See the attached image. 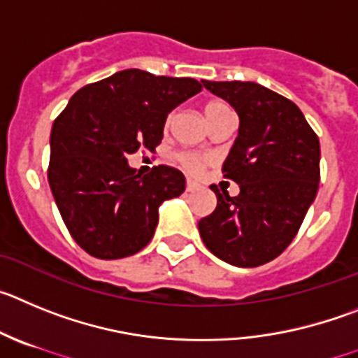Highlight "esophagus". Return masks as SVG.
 I'll list each match as a JSON object with an SVG mask.
<instances>
[{"label": "esophagus", "mask_w": 358, "mask_h": 358, "mask_svg": "<svg viewBox=\"0 0 358 358\" xmlns=\"http://www.w3.org/2000/svg\"><path fill=\"white\" fill-rule=\"evenodd\" d=\"M185 189H187V192H192V191H196V189H198V183H196V182H192V180H187V185H185Z\"/></svg>", "instance_id": "esophagus-1"}]
</instances>
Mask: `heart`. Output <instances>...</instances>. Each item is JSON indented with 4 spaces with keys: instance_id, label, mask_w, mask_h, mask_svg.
I'll use <instances>...</instances> for the list:
<instances>
[{
    "instance_id": "b5f03b06",
    "label": "heart",
    "mask_w": 358,
    "mask_h": 358,
    "mask_svg": "<svg viewBox=\"0 0 358 358\" xmlns=\"http://www.w3.org/2000/svg\"><path fill=\"white\" fill-rule=\"evenodd\" d=\"M203 112H205V117H207L210 127L214 123H217L219 119H223L231 114L230 107H228L224 101H221V99H212V101H208L207 105H205V108H203ZM171 121H173V114H169L166 119V127H169ZM176 160L180 162V166L185 167L187 171H192V173L201 171L203 167L207 166L208 162L207 157L199 155V153H192V151H180L178 155H176Z\"/></svg>"
}]
</instances>
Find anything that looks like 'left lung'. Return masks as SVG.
Listing matches in <instances>:
<instances>
[{"label":"left lung","mask_w":358,"mask_h":358,"mask_svg":"<svg viewBox=\"0 0 358 358\" xmlns=\"http://www.w3.org/2000/svg\"><path fill=\"white\" fill-rule=\"evenodd\" d=\"M205 89L239 114V135L223 176L241 192L212 191L217 207L199 219L208 250L224 262L257 267L276 259L298 234L320 187V139L291 99L255 82H208Z\"/></svg>","instance_id":"8db88e82"}]
</instances>
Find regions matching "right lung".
I'll return each mask as SVG.
<instances>
[{
  "instance_id": "1",
  "label": "right lung",
  "mask_w": 358,
  "mask_h": 358,
  "mask_svg": "<svg viewBox=\"0 0 358 358\" xmlns=\"http://www.w3.org/2000/svg\"><path fill=\"white\" fill-rule=\"evenodd\" d=\"M199 91L194 78L124 69L82 87L55 119L48 182L71 237L89 255L114 260L141 251L162 201L185 191L182 171L155 166L141 175L128 155L155 150L167 114Z\"/></svg>"
}]
</instances>
